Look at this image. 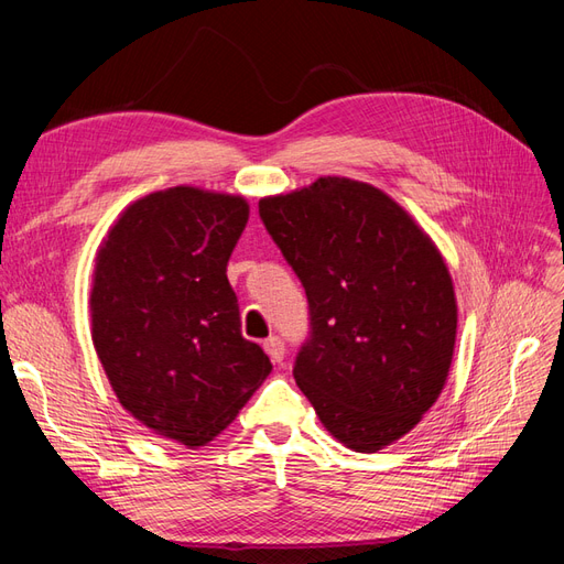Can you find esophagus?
I'll list each match as a JSON object with an SVG mask.
<instances>
[{
    "instance_id": "1",
    "label": "esophagus",
    "mask_w": 564,
    "mask_h": 564,
    "mask_svg": "<svg viewBox=\"0 0 564 564\" xmlns=\"http://www.w3.org/2000/svg\"><path fill=\"white\" fill-rule=\"evenodd\" d=\"M263 348H265V352L270 355L272 362H282V360H284V344H282V338L270 336V338L265 340V344H263Z\"/></svg>"
}]
</instances>
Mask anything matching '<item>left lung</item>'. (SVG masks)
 <instances>
[{
	"label": "left lung",
	"mask_w": 564,
	"mask_h": 564,
	"mask_svg": "<svg viewBox=\"0 0 564 564\" xmlns=\"http://www.w3.org/2000/svg\"><path fill=\"white\" fill-rule=\"evenodd\" d=\"M259 214L311 303L303 395L348 449L392 445L449 377L458 311L440 249L390 195L346 176L268 195Z\"/></svg>",
	"instance_id": "obj_1"
}]
</instances>
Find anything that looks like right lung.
<instances>
[{
  "instance_id": "right-lung-1",
  "label": "right lung",
  "mask_w": 564,
  "mask_h": 564,
  "mask_svg": "<svg viewBox=\"0 0 564 564\" xmlns=\"http://www.w3.org/2000/svg\"><path fill=\"white\" fill-rule=\"evenodd\" d=\"M242 195L176 185L131 202L96 253L91 340L127 412L164 440L204 447L272 371L240 329L230 253Z\"/></svg>"
}]
</instances>
